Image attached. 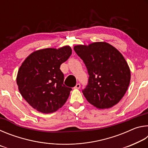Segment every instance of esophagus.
Returning <instances> with one entry per match:
<instances>
[{"instance_id": "1", "label": "esophagus", "mask_w": 148, "mask_h": 148, "mask_svg": "<svg viewBox=\"0 0 148 148\" xmlns=\"http://www.w3.org/2000/svg\"><path fill=\"white\" fill-rule=\"evenodd\" d=\"M80 87H81V85H80V84H77L76 85V86L74 87L75 89H79Z\"/></svg>"}]
</instances>
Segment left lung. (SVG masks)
I'll use <instances>...</instances> for the list:
<instances>
[{
	"instance_id": "left-lung-1",
	"label": "left lung",
	"mask_w": 148,
	"mask_h": 148,
	"mask_svg": "<svg viewBox=\"0 0 148 148\" xmlns=\"http://www.w3.org/2000/svg\"><path fill=\"white\" fill-rule=\"evenodd\" d=\"M74 49L84 61L89 76L82 90L87 101L99 109L118 103L131 79L129 67L121 53L106 42L79 45Z\"/></svg>"
}]
</instances>
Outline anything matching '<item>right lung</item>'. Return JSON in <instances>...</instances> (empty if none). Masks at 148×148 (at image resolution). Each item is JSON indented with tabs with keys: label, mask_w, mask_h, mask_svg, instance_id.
<instances>
[{
	"label": "right lung",
	"mask_w": 148,
	"mask_h": 148,
	"mask_svg": "<svg viewBox=\"0 0 148 148\" xmlns=\"http://www.w3.org/2000/svg\"><path fill=\"white\" fill-rule=\"evenodd\" d=\"M71 54L69 46L40 49L30 55L20 66L17 76L20 93L38 112L53 113L68 99L72 88L64 86L60 66Z\"/></svg>",
	"instance_id": "obj_1"
}]
</instances>
